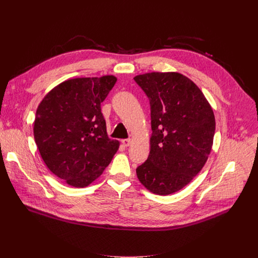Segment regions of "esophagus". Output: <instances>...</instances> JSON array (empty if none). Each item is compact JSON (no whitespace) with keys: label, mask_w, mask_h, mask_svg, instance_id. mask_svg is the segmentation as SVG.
Here are the masks:
<instances>
[{"label":"esophagus","mask_w":258,"mask_h":258,"mask_svg":"<svg viewBox=\"0 0 258 258\" xmlns=\"http://www.w3.org/2000/svg\"><path fill=\"white\" fill-rule=\"evenodd\" d=\"M121 143H122V145H123V146L128 147V146L131 145V143H132V140H131V139H124V140H122V141H121Z\"/></svg>","instance_id":"34e87169"}]
</instances>
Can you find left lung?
Wrapping results in <instances>:
<instances>
[{
	"instance_id": "obj_1",
	"label": "left lung",
	"mask_w": 258,
	"mask_h": 258,
	"mask_svg": "<svg viewBox=\"0 0 258 258\" xmlns=\"http://www.w3.org/2000/svg\"><path fill=\"white\" fill-rule=\"evenodd\" d=\"M150 101V153L137 167L150 192L179 191L202 169L210 154L215 119L206 98L177 72H150L134 78Z\"/></svg>"
}]
</instances>
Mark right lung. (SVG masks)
Segmentation results:
<instances>
[{
    "instance_id": "1",
    "label": "right lung",
    "mask_w": 258,
    "mask_h": 258,
    "mask_svg": "<svg viewBox=\"0 0 258 258\" xmlns=\"http://www.w3.org/2000/svg\"><path fill=\"white\" fill-rule=\"evenodd\" d=\"M113 76L63 82L43 99L33 135L48 168L70 186L84 188L99 177L118 150L108 138L101 103L116 83Z\"/></svg>"
}]
</instances>
